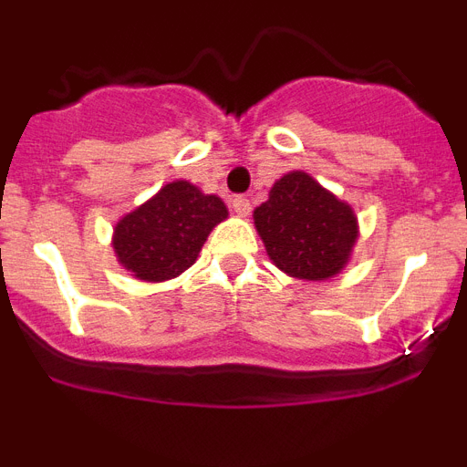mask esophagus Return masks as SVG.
<instances>
[{"mask_svg":"<svg viewBox=\"0 0 467 467\" xmlns=\"http://www.w3.org/2000/svg\"><path fill=\"white\" fill-rule=\"evenodd\" d=\"M231 208H234V213H236L238 217H247L250 210H253V205H250V201H247L245 196H234L231 198Z\"/></svg>","mask_w":467,"mask_h":467,"instance_id":"obj_1","label":"esophagus"}]
</instances>
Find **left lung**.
Wrapping results in <instances>:
<instances>
[{"instance_id": "left-lung-1", "label": "left lung", "mask_w": 467, "mask_h": 467, "mask_svg": "<svg viewBox=\"0 0 467 467\" xmlns=\"http://www.w3.org/2000/svg\"><path fill=\"white\" fill-rule=\"evenodd\" d=\"M254 226L275 266L306 280L339 274L358 238L353 210L306 172L280 177L254 210Z\"/></svg>"}]
</instances>
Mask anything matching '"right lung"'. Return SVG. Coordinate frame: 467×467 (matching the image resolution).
Instances as JSON below:
<instances>
[{
  "label": "right lung",
  "instance_id": "1",
  "mask_svg": "<svg viewBox=\"0 0 467 467\" xmlns=\"http://www.w3.org/2000/svg\"><path fill=\"white\" fill-rule=\"evenodd\" d=\"M222 198L172 182L126 214L114 229L119 262L140 280H168L196 262L214 224L226 217Z\"/></svg>",
  "mask_w": 467,
  "mask_h": 467
}]
</instances>
